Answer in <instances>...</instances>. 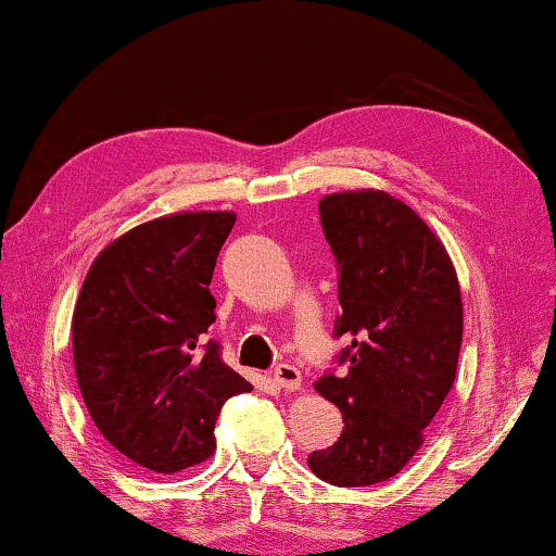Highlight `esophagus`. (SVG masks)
I'll return each mask as SVG.
<instances>
[{"label":"esophagus","mask_w":556,"mask_h":556,"mask_svg":"<svg viewBox=\"0 0 556 556\" xmlns=\"http://www.w3.org/2000/svg\"><path fill=\"white\" fill-rule=\"evenodd\" d=\"M273 379H276L278 387H283L286 392H295L301 390V371L293 367V364H278L273 369Z\"/></svg>","instance_id":"esophagus-1"}]
</instances>
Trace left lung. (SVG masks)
<instances>
[{
    "label": "left lung",
    "instance_id": "1",
    "mask_svg": "<svg viewBox=\"0 0 556 556\" xmlns=\"http://www.w3.org/2000/svg\"><path fill=\"white\" fill-rule=\"evenodd\" d=\"M339 265L337 337L352 339L344 377L314 384L344 415V432L308 468L326 483L362 489L413 460L458 369L463 301L455 265L420 215L382 189L318 202Z\"/></svg>",
    "mask_w": 556,
    "mask_h": 556
}]
</instances>
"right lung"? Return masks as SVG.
I'll return each mask as SVG.
<instances>
[{
	"instance_id": "right-lung-1",
	"label": "right lung",
	"mask_w": 556,
	"mask_h": 556,
	"mask_svg": "<svg viewBox=\"0 0 556 556\" xmlns=\"http://www.w3.org/2000/svg\"><path fill=\"white\" fill-rule=\"evenodd\" d=\"M235 212H177L96 255L73 311L75 377L101 435L136 466L179 473L215 453V420L250 392L223 362L210 293Z\"/></svg>"
}]
</instances>
